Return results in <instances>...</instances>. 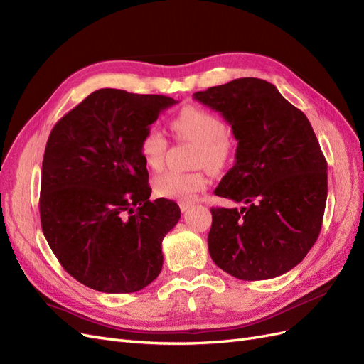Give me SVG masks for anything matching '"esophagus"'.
<instances>
[{"mask_svg":"<svg viewBox=\"0 0 364 364\" xmlns=\"http://www.w3.org/2000/svg\"><path fill=\"white\" fill-rule=\"evenodd\" d=\"M193 206V203L191 202H181L179 203V208H181V211L182 213H185V211H188V209Z\"/></svg>","mask_w":364,"mask_h":364,"instance_id":"obj_1","label":"esophagus"}]
</instances>
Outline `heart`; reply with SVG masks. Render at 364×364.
Segmentation results:
<instances>
[{
    "mask_svg": "<svg viewBox=\"0 0 364 364\" xmlns=\"http://www.w3.org/2000/svg\"><path fill=\"white\" fill-rule=\"evenodd\" d=\"M174 135L182 141L194 142L196 167H205L211 173L225 170L237 150V139L229 130L223 117L202 106H185L171 119ZM139 155L147 167L159 171L167 155L168 139L159 129L150 126L139 138ZM208 183L203 171H164L153 181V191L158 197L188 202Z\"/></svg>",
    "mask_w": 364,
    "mask_h": 364,
    "instance_id": "1",
    "label": "heart"
}]
</instances>
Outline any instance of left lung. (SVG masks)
Listing matches in <instances>:
<instances>
[{"instance_id": "obj_1", "label": "left lung", "mask_w": 364, "mask_h": 364, "mask_svg": "<svg viewBox=\"0 0 364 364\" xmlns=\"http://www.w3.org/2000/svg\"><path fill=\"white\" fill-rule=\"evenodd\" d=\"M194 98L222 114L238 141L234 167L214 193L245 203L211 208L209 255L238 279L279 277L305 258L322 228L328 165L310 121L255 77L208 87Z\"/></svg>"}]
</instances>
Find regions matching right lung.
Here are the masks:
<instances>
[{
  "instance_id": "right-lung-1",
  "label": "right lung",
  "mask_w": 364,
  "mask_h": 364,
  "mask_svg": "<svg viewBox=\"0 0 364 364\" xmlns=\"http://www.w3.org/2000/svg\"><path fill=\"white\" fill-rule=\"evenodd\" d=\"M174 103L167 95L94 91L53 127L39 213L60 266L86 287L134 293L158 278L178 203L150 200L139 138Z\"/></svg>"
}]
</instances>
